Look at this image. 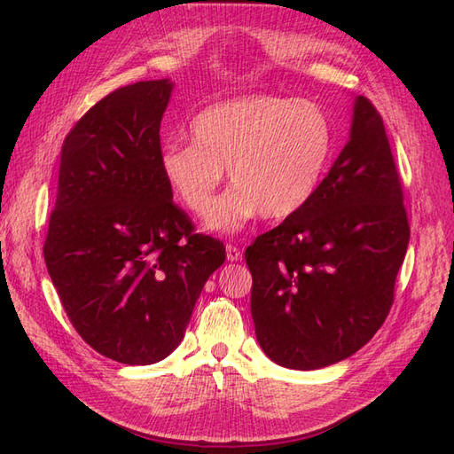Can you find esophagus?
Here are the masks:
<instances>
[{"mask_svg":"<svg viewBox=\"0 0 454 454\" xmlns=\"http://www.w3.org/2000/svg\"><path fill=\"white\" fill-rule=\"evenodd\" d=\"M226 259L228 262H242V252H239V247L228 244L226 246Z\"/></svg>","mask_w":454,"mask_h":454,"instance_id":"obj_1","label":"esophagus"}]
</instances>
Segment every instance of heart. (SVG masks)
Returning <instances> with one entry per match:
<instances>
[{
    "label": "heart",
    "mask_w": 454,
    "mask_h": 454,
    "mask_svg": "<svg viewBox=\"0 0 454 454\" xmlns=\"http://www.w3.org/2000/svg\"><path fill=\"white\" fill-rule=\"evenodd\" d=\"M191 142H169L160 171L187 210L202 215L228 169L232 189L207 215V228L232 234L259 212L285 220L316 195L330 166L333 127L322 107L281 95H247L202 109Z\"/></svg>",
    "instance_id": "1"
}]
</instances>
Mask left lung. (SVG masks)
<instances>
[{
	"label": "left lung",
	"mask_w": 454,
	"mask_h": 454,
	"mask_svg": "<svg viewBox=\"0 0 454 454\" xmlns=\"http://www.w3.org/2000/svg\"><path fill=\"white\" fill-rule=\"evenodd\" d=\"M408 242L387 130L359 95L349 140L314 199L246 249L263 353L314 371L359 351L387 320Z\"/></svg>",
	"instance_id": "8db88e82"
}]
</instances>
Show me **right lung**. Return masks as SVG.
<instances>
[{
    "label": "right lung",
    "instance_id": "right-lung-1",
    "mask_svg": "<svg viewBox=\"0 0 454 454\" xmlns=\"http://www.w3.org/2000/svg\"><path fill=\"white\" fill-rule=\"evenodd\" d=\"M169 80L109 93L75 122L60 156L44 262L75 332L122 364L176 349L220 239L195 234L160 171V124Z\"/></svg>",
    "mask_w": 454,
    "mask_h": 454
}]
</instances>
